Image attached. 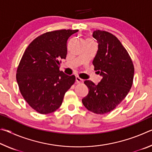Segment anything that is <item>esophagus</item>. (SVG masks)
<instances>
[{
  "label": "esophagus",
  "instance_id": "1",
  "mask_svg": "<svg viewBox=\"0 0 152 152\" xmlns=\"http://www.w3.org/2000/svg\"><path fill=\"white\" fill-rule=\"evenodd\" d=\"M76 81L77 83L81 84V83H82V82H83V80L81 79V78H80V77H78V76H76Z\"/></svg>",
  "mask_w": 152,
  "mask_h": 152
}]
</instances>
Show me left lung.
I'll return each mask as SVG.
<instances>
[{
    "label": "left lung",
    "mask_w": 152,
    "mask_h": 152,
    "mask_svg": "<svg viewBox=\"0 0 152 152\" xmlns=\"http://www.w3.org/2000/svg\"><path fill=\"white\" fill-rule=\"evenodd\" d=\"M92 36L99 43L92 64L102 78L97 85L91 80L84 81L89 91L82 102L90 111L103 115L115 109L129 93L134 66L127 50L115 35L96 30Z\"/></svg>",
    "instance_id": "left-lung-1"
}]
</instances>
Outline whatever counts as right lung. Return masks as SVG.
<instances>
[{"mask_svg": "<svg viewBox=\"0 0 152 152\" xmlns=\"http://www.w3.org/2000/svg\"><path fill=\"white\" fill-rule=\"evenodd\" d=\"M78 30L62 29L38 36L28 45L17 68L16 78L20 93L40 114L54 112L66 92L75 82V76L60 70L66 59L67 42Z\"/></svg>", "mask_w": 152, "mask_h": 152, "instance_id": "add662e5", "label": "right lung"}]
</instances>
